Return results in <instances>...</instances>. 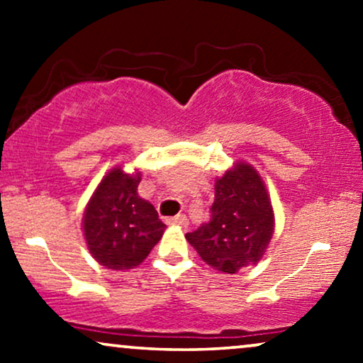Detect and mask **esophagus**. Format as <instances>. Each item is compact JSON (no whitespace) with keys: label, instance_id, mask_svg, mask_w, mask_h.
I'll return each mask as SVG.
<instances>
[{"label":"esophagus","instance_id":"esophagus-1","mask_svg":"<svg viewBox=\"0 0 363 363\" xmlns=\"http://www.w3.org/2000/svg\"><path fill=\"white\" fill-rule=\"evenodd\" d=\"M169 225H179V227H186L187 225V216L186 215H176L172 218L167 220Z\"/></svg>","mask_w":363,"mask_h":363}]
</instances>
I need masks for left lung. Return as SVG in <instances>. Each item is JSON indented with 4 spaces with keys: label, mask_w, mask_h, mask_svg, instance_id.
Here are the masks:
<instances>
[{
    "label": "left lung",
    "mask_w": 363,
    "mask_h": 363,
    "mask_svg": "<svg viewBox=\"0 0 363 363\" xmlns=\"http://www.w3.org/2000/svg\"><path fill=\"white\" fill-rule=\"evenodd\" d=\"M210 220L186 234L201 259L218 272L234 274L257 264L274 230L273 206L257 170L237 162L215 182Z\"/></svg>",
    "instance_id": "left-lung-1"
}]
</instances>
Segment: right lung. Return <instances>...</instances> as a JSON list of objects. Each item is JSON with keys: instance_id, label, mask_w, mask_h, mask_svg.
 Returning a JSON list of instances; mask_svg holds the SVG:
<instances>
[{"instance_id": "obj_1", "label": "right lung", "mask_w": 363, "mask_h": 363, "mask_svg": "<svg viewBox=\"0 0 363 363\" xmlns=\"http://www.w3.org/2000/svg\"><path fill=\"white\" fill-rule=\"evenodd\" d=\"M140 174L114 167L95 189L83 213L89 251L109 269H131L143 262L162 239L165 223L147 199L140 198Z\"/></svg>"}]
</instances>
